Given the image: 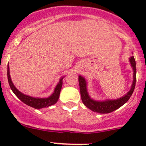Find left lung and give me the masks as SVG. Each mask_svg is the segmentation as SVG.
<instances>
[{"mask_svg": "<svg viewBox=\"0 0 146 146\" xmlns=\"http://www.w3.org/2000/svg\"><path fill=\"white\" fill-rule=\"evenodd\" d=\"M129 61L131 63L132 68L133 70V83L131 85V90L127 92L126 95L121 97L119 99L117 100H107L105 101H96L92 100L90 97L89 94L87 90V82L85 79L81 76H79L78 82L80 85V92L81 95V100L82 103L88 107V109L91 110L95 112L100 113V114H107L110 113L114 110H117L119 107L125 104L133 94L134 90L135 85L136 81V61L134 57L131 56L129 58Z\"/></svg>", "mask_w": 146, "mask_h": 146, "instance_id": "obj_1", "label": "left lung"}]
</instances>
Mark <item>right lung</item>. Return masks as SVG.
<instances>
[{
	"instance_id": "right-lung-1",
	"label": "right lung",
	"mask_w": 146,
	"mask_h": 146,
	"mask_svg": "<svg viewBox=\"0 0 146 146\" xmlns=\"http://www.w3.org/2000/svg\"><path fill=\"white\" fill-rule=\"evenodd\" d=\"M63 78H64V77L61 78L60 79L59 82L57 84L55 89H54V92H53V94L51 96H49L47 98H33V97H30L29 96V95H25V94L22 93L21 92H20V91L15 87L13 82H12L11 78H10V76L9 66H8V82H9L10 88H11L13 93H14L20 100L23 102H24L25 104L29 106V107H33V108L38 109V110H39V109L44 108V107H49V106L53 105V104H56V103L57 102L58 98H59L60 92H61V87H62Z\"/></svg>"
}]
</instances>
